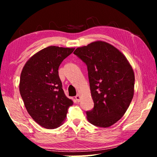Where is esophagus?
<instances>
[{"label":"esophagus","mask_w":157,"mask_h":157,"mask_svg":"<svg viewBox=\"0 0 157 157\" xmlns=\"http://www.w3.org/2000/svg\"><path fill=\"white\" fill-rule=\"evenodd\" d=\"M75 98V100L78 101V102H79V100H80V97H79V95L78 94L77 95Z\"/></svg>","instance_id":"34e87169"}]
</instances>
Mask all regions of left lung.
<instances>
[{
    "mask_svg": "<svg viewBox=\"0 0 157 157\" xmlns=\"http://www.w3.org/2000/svg\"><path fill=\"white\" fill-rule=\"evenodd\" d=\"M74 54L86 63L94 102L87 111L92 124L109 127L123 117L134 96V73L121 52L104 41L78 48Z\"/></svg>",
    "mask_w": 157,
    "mask_h": 157,
    "instance_id": "1",
    "label": "left lung"
}]
</instances>
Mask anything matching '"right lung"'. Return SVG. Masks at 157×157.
<instances>
[{
    "mask_svg": "<svg viewBox=\"0 0 157 157\" xmlns=\"http://www.w3.org/2000/svg\"><path fill=\"white\" fill-rule=\"evenodd\" d=\"M75 48L49 46L34 55L23 67L19 91L28 113L39 125L57 128L73 102L66 96L58 68Z\"/></svg>",
    "mask_w": 157,
    "mask_h": 157,
    "instance_id": "add662e5",
    "label": "right lung"
}]
</instances>
